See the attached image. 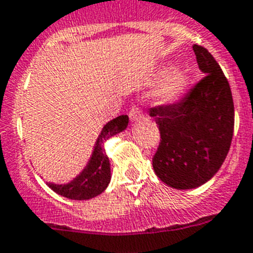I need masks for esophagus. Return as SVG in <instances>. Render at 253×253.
<instances>
[{"label":"esophagus","instance_id":"esophagus-1","mask_svg":"<svg viewBox=\"0 0 253 253\" xmlns=\"http://www.w3.org/2000/svg\"><path fill=\"white\" fill-rule=\"evenodd\" d=\"M128 117H130L131 122H137V121H141L144 118L143 112L136 107H132L128 113Z\"/></svg>","mask_w":253,"mask_h":253}]
</instances>
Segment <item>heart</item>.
Wrapping results in <instances>:
<instances>
[{
  "label": "heart",
  "instance_id": "obj_1",
  "mask_svg": "<svg viewBox=\"0 0 253 253\" xmlns=\"http://www.w3.org/2000/svg\"><path fill=\"white\" fill-rule=\"evenodd\" d=\"M167 72V68H162L159 71L157 80L162 77ZM189 82H190V74L184 68H175L172 71L165 76L161 84L154 91V100L159 105H167L173 101H176L182 95V92L186 90Z\"/></svg>",
  "mask_w": 253,
  "mask_h": 253
}]
</instances>
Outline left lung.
Masks as SVG:
<instances>
[{
    "mask_svg": "<svg viewBox=\"0 0 253 253\" xmlns=\"http://www.w3.org/2000/svg\"><path fill=\"white\" fill-rule=\"evenodd\" d=\"M205 78L181 101L152 108L161 132L153 157L154 172L171 188L203 185L228 156L234 131V104L229 82L217 61L202 46L193 44Z\"/></svg>",
    "mask_w": 253,
    "mask_h": 253,
    "instance_id": "1",
    "label": "left lung"
}]
</instances>
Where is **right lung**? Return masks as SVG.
<instances>
[{
  "label": "right lung",
  "mask_w": 253,
  "mask_h": 253,
  "mask_svg": "<svg viewBox=\"0 0 253 253\" xmlns=\"http://www.w3.org/2000/svg\"><path fill=\"white\" fill-rule=\"evenodd\" d=\"M127 125H128V116H120L109 121L103 127L100 135L96 139L92 154L84 169L67 184L47 182V185L59 195L74 201L91 199L101 194L109 185L112 177L109 158L105 153L104 143L109 137L126 130Z\"/></svg>",
  "instance_id": "right-lung-1"
}]
</instances>
